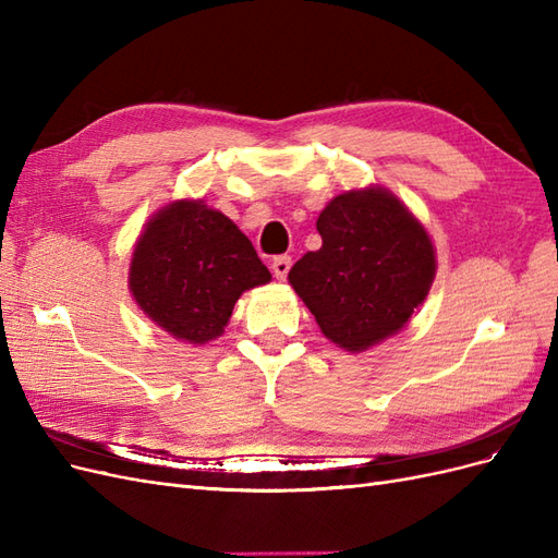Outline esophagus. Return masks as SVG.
I'll use <instances>...</instances> for the list:
<instances>
[{
    "label": "esophagus",
    "instance_id": "obj_1",
    "mask_svg": "<svg viewBox=\"0 0 558 558\" xmlns=\"http://www.w3.org/2000/svg\"><path fill=\"white\" fill-rule=\"evenodd\" d=\"M291 269V256H277L272 260V272L277 279H286V275H289Z\"/></svg>",
    "mask_w": 558,
    "mask_h": 558
}]
</instances>
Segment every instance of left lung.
Masks as SVG:
<instances>
[{"label":"left lung","instance_id":"obj_1","mask_svg":"<svg viewBox=\"0 0 558 558\" xmlns=\"http://www.w3.org/2000/svg\"><path fill=\"white\" fill-rule=\"evenodd\" d=\"M318 251L289 272L318 328L347 351H365L408 324L435 277L428 232L381 189L337 195L320 211Z\"/></svg>","mask_w":558,"mask_h":558}]
</instances>
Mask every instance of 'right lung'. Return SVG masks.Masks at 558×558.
I'll return each mask as SVG.
<instances>
[{"instance_id":"obj_1","label":"right lung","mask_w":558,"mask_h":558,"mask_svg":"<svg viewBox=\"0 0 558 558\" xmlns=\"http://www.w3.org/2000/svg\"><path fill=\"white\" fill-rule=\"evenodd\" d=\"M272 279L246 234L197 199H181L146 226L130 263L137 305L183 342L223 332L234 302Z\"/></svg>"}]
</instances>
